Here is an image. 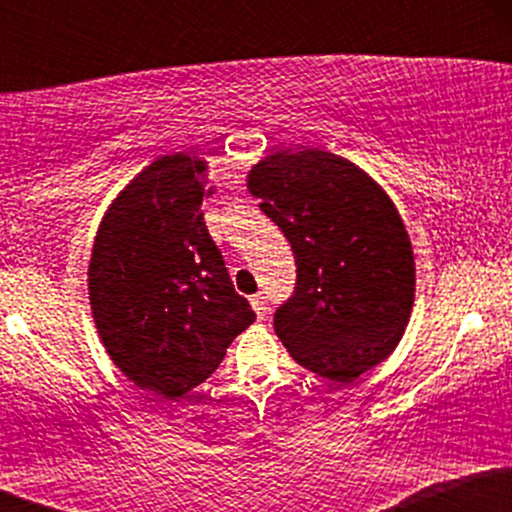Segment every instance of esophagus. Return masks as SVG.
Returning a JSON list of instances; mask_svg holds the SVG:
<instances>
[{"mask_svg":"<svg viewBox=\"0 0 512 512\" xmlns=\"http://www.w3.org/2000/svg\"><path fill=\"white\" fill-rule=\"evenodd\" d=\"M250 303H252V310H255V315L260 317V320H264V317H267V301H264L262 293H257V296H252Z\"/></svg>","mask_w":512,"mask_h":512,"instance_id":"1","label":"esophagus"}]
</instances>
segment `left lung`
I'll list each match as a JSON object with an SVG mask.
<instances>
[{
    "label": "left lung",
    "mask_w": 512,
    "mask_h": 512,
    "mask_svg": "<svg viewBox=\"0 0 512 512\" xmlns=\"http://www.w3.org/2000/svg\"><path fill=\"white\" fill-rule=\"evenodd\" d=\"M248 190L296 255L276 337L303 368L354 383L397 349L414 308V250L395 202L349 158L308 146L257 161Z\"/></svg>",
    "instance_id": "1"
}]
</instances>
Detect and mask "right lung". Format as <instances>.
I'll list each match as a JSON object with an SVG mask.
<instances>
[{"instance_id": "1", "label": "right lung", "mask_w": 512, "mask_h": 512, "mask_svg": "<svg viewBox=\"0 0 512 512\" xmlns=\"http://www.w3.org/2000/svg\"><path fill=\"white\" fill-rule=\"evenodd\" d=\"M207 173L185 151L156 158L105 209L88 262L91 315L110 361L163 399L204 383L255 322L204 226Z\"/></svg>"}]
</instances>
